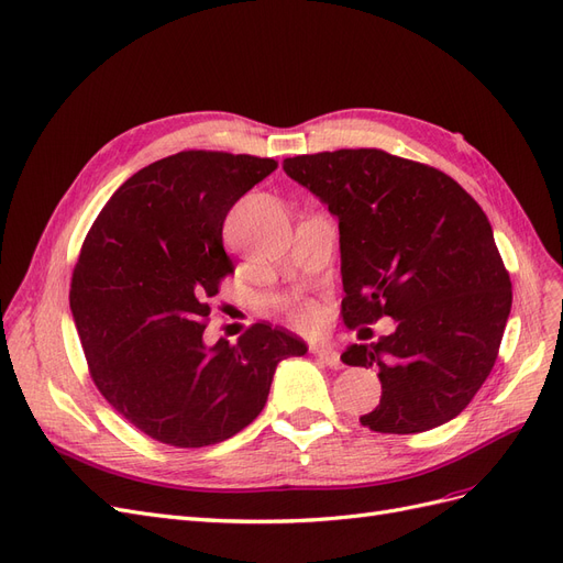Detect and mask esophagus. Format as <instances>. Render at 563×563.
<instances>
[{
	"mask_svg": "<svg viewBox=\"0 0 563 563\" xmlns=\"http://www.w3.org/2000/svg\"><path fill=\"white\" fill-rule=\"evenodd\" d=\"M312 354L317 356V360H321L323 364H327L329 368H340V366H343V362H340V354H338L333 347L314 345V347H312Z\"/></svg>",
	"mask_w": 563,
	"mask_h": 563,
	"instance_id": "esophagus-1",
	"label": "esophagus"
}]
</instances>
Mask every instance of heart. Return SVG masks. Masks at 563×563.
Returning <instances> with one entry per match:
<instances>
[{"instance_id":"b5f03b06","label":"heart","mask_w":563,"mask_h":563,"mask_svg":"<svg viewBox=\"0 0 563 563\" xmlns=\"http://www.w3.org/2000/svg\"><path fill=\"white\" fill-rule=\"evenodd\" d=\"M291 319L296 321V327L300 329H312L319 321V312L312 302H300L291 308Z\"/></svg>"}]
</instances>
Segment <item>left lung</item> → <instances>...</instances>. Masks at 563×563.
Here are the masks:
<instances>
[{
  "label": "left lung",
  "instance_id": "left-lung-1",
  "mask_svg": "<svg viewBox=\"0 0 563 563\" xmlns=\"http://www.w3.org/2000/svg\"><path fill=\"white\" fill-rule=\"evenodd\" d=\"M284 172L338 218L343 321H397L378 343L340 354L383 383L360 422L416 434L453 420L496 364L512 308L479 203L437 168L373 147L288 157Z\"/></svg>",
  "mask_w": 563,
  "mask_h": 563
}]
</instances>
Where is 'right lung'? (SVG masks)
I'll list each match as a JSON object with an SVG mask.
<instances>
[{
	"instance_id": "obj_1",
	"label": "right lung",
	"mask_w": 563,
	"mask_h": 563,
	"mask_svg": "<svg viewBox=\"0 0 563 563\" xmlns=\"http://www.w3.org/2000/svg\"><path fill=\"white\" fill-rule=\"evenodd\" d=\"M275 159L187 150L133 174L84 240L70 310L100 395L147 437L176 449L218 444L251 424L286 356L308 345L253 327L203 343L209 298L234 272L228 211Z\"/></svg>"
}]
</instances>
